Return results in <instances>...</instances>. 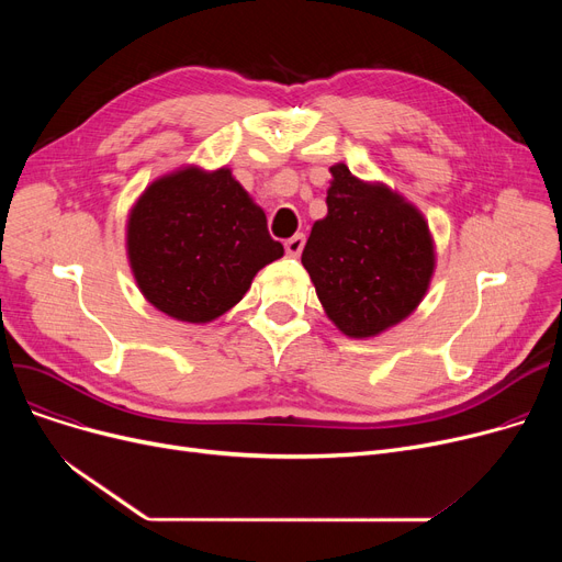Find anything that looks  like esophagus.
Wrapping results in <instances>:
<instances>
[{
	"label": "esophagus",
	"instance_id": "1",
	"mask_svg": "<svg viewBox=\"0 0 562 562\" xmlns=\"http://www.w3.org/2000/svg\"><path fill=\"white\" fill-rule=\"evenodd\" d=\"M284 248H286V255L291 257H299L305 248V234H293L291 239L284 241Z\"/></svg>",
	"mask_w": 562,
	"mask_h": 562
}]
</instances>
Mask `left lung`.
Wrapping results in <instances>:
<instances>
[{
  "instance_id": "obj_1",
  "label": "left lung",
  "mask_w": 562,
  "mask_h": 562,
  "mask_svg": "<svg viewBox=\"0 0 562 562\" xmlns=\"http://www.w3.org/2000/svg\"><path fill=\"white\" fill-rule=\"evenodd\" d=\"M328 216L316 221L303 266L335 326L373 337L396 326L428 289L435 255L424 216L385 187L330 168Z\"/></svg>"
}]
</instances>
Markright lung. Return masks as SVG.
<instances>
[{
  "instance_id": "right-lung-1",
  "label": "right lung",
  "mask_w": 562,
  "mask_h": 562,
  "mask_svg": "<svg viewBox=\"0 0 562 562\" xmlns=\"http://www.w3.org/2000/svg\"><path fill=\"white\" fill-rule=\"evenodd\" d=\"M127 250L143 296L189 323L225 314L284 252L227 168H187L157 180L130 216Z\"/></svg>"
}]
</instances>
